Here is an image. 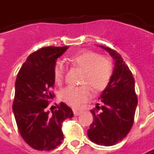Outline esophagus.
<instances>
[{
  "mask_svg": "<svg viewBox=\"0 0 154 154\" xmlns=\"http://www.w3.org/2000/svg\"><path fill=\"white\" fill-rule=\"evenodd\" d=\"M73 112H74V114H75V116H78V115L80 114V113H81V111H80V110H77V109H74V110H73Z\"/></svg>",
  "mask_w": 154,
  "mask_h": 154,
  "instance_id": "esophagus-1",
  "label": "esophagus"
}]
</instances>
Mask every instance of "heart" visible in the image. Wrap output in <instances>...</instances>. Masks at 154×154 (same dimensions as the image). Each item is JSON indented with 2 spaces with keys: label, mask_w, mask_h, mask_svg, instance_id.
Returning <instances> with one entry per match:
<instances>
[{
  "label": "heart",
  "mask_w": 154,
  "mask_h": 154,
  "mask_svg": "<svg viewBox=\"0 0 154 154\" xmlns=\"http://www.w3.org/2000/svg\"><path fill=\"white\" fill-rule=\"evenodd\" d=\"M69 62L82 69L80 86H67L59 93V99L71 107H79L88 101L94 92L103 91L110 81L113 75V65L107 57L100 56L92 51H85L72 55ZM53 77L56 84L60 85L64 78L63 64L57 62L54 65Z\"/></svg>",
  "instance_id": "1"
}]
</instances>
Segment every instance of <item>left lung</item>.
I'll return each instance as SVG.
<instances>
[{
    "label": "left lung",
    "mask_w": 154,
    "mask_h": 154,
    "mask_svg": "<svg viewBox=\"0 0 154 154\" xmlns=\"http://www.w3.org/2000/svg\"><path fill=\"white\" fill-rule=\"evenodd\" d=\"M100 46L114 58L115 67L109 83L100 96L103 105L99 107L97 103L91 110L94 120L87 135L98 145L113 146L126 137L132 127L137 96L132 73L122 57L111 48Z\"/></svg>",
    "instance_id": "left-lung-1"
}]
</instances>
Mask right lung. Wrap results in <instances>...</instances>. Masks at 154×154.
Segmentation results:
<instances>
[{
	"instance_id": "add662e5",
	"label": "right lung",
	"mask_w": 154,
	"mask_h": 154,
	"mask_svg": "<svg viewBox=\"0 0 154 154\" xmlns=\"http://www.w3.org/2000/svg\"><path fill=\"white\" fill-rule=\"evenodd\" d=\"M69 46L42 47L28 57L17 75L12 104L19 133L28 145L40 151H50L63 140V122L74 116L64 103L51 111L55 97L53 69L56 60Z\"/></svg>"
}]
</instances>
